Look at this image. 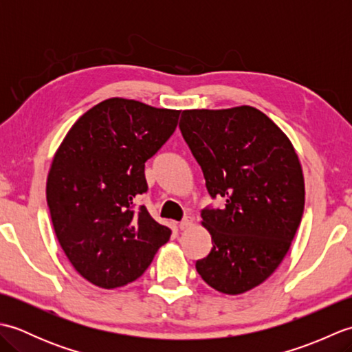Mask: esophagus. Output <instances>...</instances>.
<instances>
[{
	"label": "esophagus",
	"mask_w": 352,
	"mask_h": 352,
	"mask_svg": "<svg viewBox=\"0 0 352 352\" xmlns=\"http://www.w3.org/2000/svg\"><path fill=\"white\" fill-rule=\"evenodd\" d=\"M192 223H193V218L192 216H186V218L180 222V230H188V228H190L192 227Z\"/></svg>",
	"instance_id": "34e87169"
}]
</instances>
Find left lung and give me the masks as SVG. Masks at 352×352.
Listing matches in <instances>:
<instances>
[{
  "label": "left lung",
  "mask_w": 352,
  "mask_h": 352,
  "mask_svg": "<svg viewBox=\"0 0 352 352\" xmlns=\"http://www.w3.org/2000/svg\"><path fill=\"white\" fill-rule=\"evenodd\" d=\"M180 130L212 198L203 226L213 248L197 271L221 294L241 295L280 266L304 212V175L289 138L251 106L183 110Z\"/></svg>",
  "instance_id": "left-lung-1"
}]
</instances>
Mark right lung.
<instances>
[{
	"label": "right lung",
	"mask_w": 352,
	"mask_h": 352,
	"mask_svg": "<svg viewBox=\"0 0 352 352\" xmlns=\"http://www.w3.org/2000/svg\"><path fill=\"white\" fill-rule=\"evenodd\" d=\"M180 110L109 98L71 126L52 159L47 203L74 269L102 289L134 281L170 230L134 199L146 192L145 162L175 131Z\"/></svg>",
	"instance_id": "add662e5"
}]
</instances>
